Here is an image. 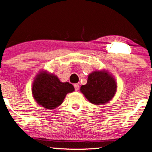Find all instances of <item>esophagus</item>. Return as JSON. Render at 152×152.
I'll return each instance as SVG.
<instances>
[{"instance_id":"34e87169","label":"esophagus","mask_w":152,"mask_h":152,"mask_svg":"<svg viewBox=\"0 0 152 152\" xmlns=\"http://www.w3.org/2000/svg\"><path fill=\"white\" fill-rule=\"evenodd\" d=\"M74 88H75V90L76 91H77L79 89V85L78 84V83H75V84L74 85Z\"/></svg>"}]
</instances>
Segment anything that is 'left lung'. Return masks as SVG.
Returning <instances> with one entry per match:
<instances>
[{"label":"left lung","instance_id":"obj_1","mask_svg":"<svg viewBox=\"0 0 152 152\" xmlns=\"http://www.w3.org/2000/svg\"><path fill=\"white\" fill-rule=\"evenodd\" d=\"M117 83L112 74L106 70H96L88 76L86 85H82L80 91L88 102L95 105L109 103L116 94Z\"/></svg>","mask_w":152,"mask_h":152}]
</instances>
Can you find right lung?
<instances>
[{"mask_svg":"<svg viewBox=\"0 0 152 152\" xmlns=\"http://www.w3.org/2000/svg\"><path fill=\"white\" fill-rule=\"evenodd\" d=\"M69 82H61L58 76L46 71L36 75L32 84V94L38 105L47 109H55L62 104L66 94L74 91Z\"/></svg>","mask_w":152,"mask_h":152,"instance_id":"obj_1","label":"right lung"}]
</instances>
